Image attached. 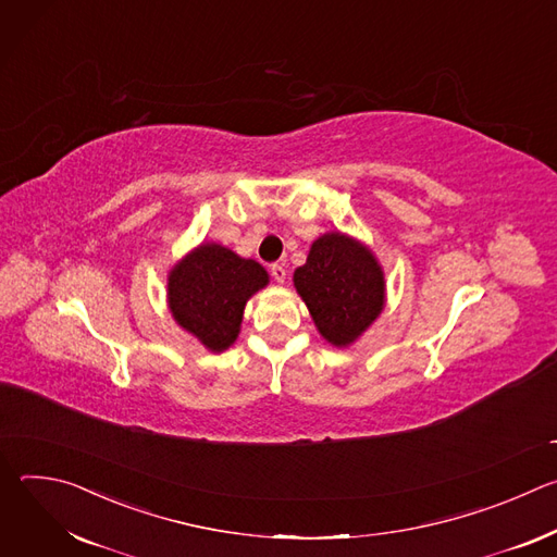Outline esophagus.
<instances>
[{"instance_id": "obj_1", "label": "esophagus", "mask_w": 557, "mask_h": 557, "mask_svg": "<svg viewBox=\"0 0 557 557\" xmlns=\"http://www.w3.org/2000/svg\"><path fill=\"white\" fill-rule=\"evenodd\" d=\"M271 275H273V280L277 282V284H282L284 280H286V269H284V264H271Z\"/></svg>"}]
</instances>
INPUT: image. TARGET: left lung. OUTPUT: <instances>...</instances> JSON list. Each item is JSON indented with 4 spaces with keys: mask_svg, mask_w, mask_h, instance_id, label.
<instances>
[{
    "mask_svg": "<svg viewBox=\"0 0 557 557\" xmlns=\"http://www.w3.org/2000/svg\"><path fill=\"white\" fill-rule=\"evenodd\" d=\"M317 331L333 346L352 344L383 308V273L374 256L342 233L314 240L293 275Z\"/></svg>",
    "mask_w": 557,
    "mask_h": 557,
    "instance_id": "8db88e82",
    "label": "left lung"
}]
</instances>
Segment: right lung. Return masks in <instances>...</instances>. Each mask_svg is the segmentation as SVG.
I'll return each mask as SVG.
<instances>
[{"label": "right lung", "mask_w": 557, "mask_h": 557, "mask_svg": "<svg viewBox=\"0 0 557 557\" xmlns=\"http://www.w3.org/2000/svg\"><path fill=\"white\" fill-rule=\"evenodd\" d=\"M269 284L256 260H245L220 245H202L170 275L174 320L209 350H226L243 324L247 299Z\"/></svg>", "instance_id": "1"}]
</instances>
